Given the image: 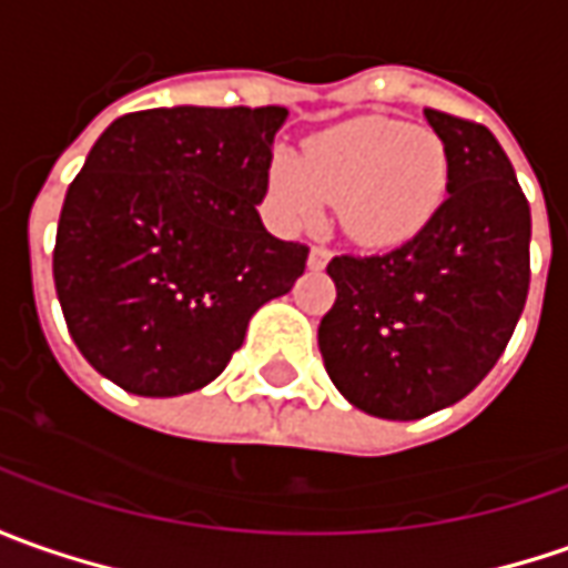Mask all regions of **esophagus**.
<instances>
[{"label":"esophagus","mask_w":568,"mask_h":568,"mask_svg":"<svg viewBox=\"0 0 568 568\" xmlns=\"http://www.w3.org/2000/svg\"><path fill=\"white\" fill-rule=\"evenodd\" d=\"M329 257H333V251H329V247L314 245L311 247V254H307V266H311V270H323V266L329 264Z\"/></svg>","instance_id":"esophagus-1"}]
</instances>
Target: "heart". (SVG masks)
Segmentation results:
<instances>
[{"label":"heart","mask_w":568,"mask_h":568,"mask_svg":"<svg viewBox=\"0 0 568 568\" xmlns=\"http://www.w3.org/2000/svg\"><path fill=\"white\" fill-rule=\"evenodd\" d=\"M266 187L285 223L314 225L326 204H339L358 245H405L440 213L449 156L427 128L362 115L314 134L302 160L276 150Z\"/></svg>","instance_id":"b5f03b06"}]
</instances>
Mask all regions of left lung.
I'll return each mask as SVG.
<instances>
[{
	"mask_svg": "<svg viewBox=\"0 0 568 568\" xmlns=\"http://www.w3.org/2000/svg\"><path fill=\"white\" fill-rule=\"evenodd\" d=\"M424 115L449 156V197L412 242L333 257L336 302L317 329L336 389L386 420L465 399L503 355L531 280V210L499 141L440 109Z\"/></svg>",
	"mask_w": 568,
	"mask_h": 568,
	"instance_id": "obj_1",
	"label": "left lung"
}]
</instances>
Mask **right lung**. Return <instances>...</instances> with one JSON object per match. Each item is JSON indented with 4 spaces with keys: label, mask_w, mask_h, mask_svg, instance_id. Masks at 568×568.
I'll use <instances>...</instances> for the list:
<instances>
[{
    "label": "right lung",
    "mask_w": 568,
    "mask_h": 568,
    "mask_svg": "<svg viewBox=\"0 0 568 568\" xmlns=\"http://www.w3.org/2000/svg\"><path fill=\"white\" fill-rule=\"evenodd\" d=\"M283 106L128 112L69 185L52 280L69 333L134 396L194 393L225 371L247 321L285 295L307 245L261 223Z\"/></svg>",
    "instance_id": "1"
}]
</instances>
